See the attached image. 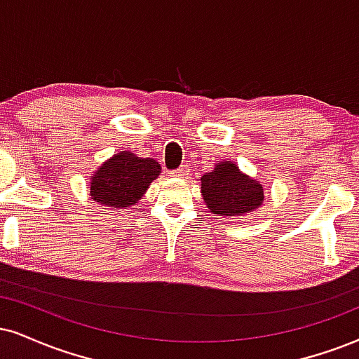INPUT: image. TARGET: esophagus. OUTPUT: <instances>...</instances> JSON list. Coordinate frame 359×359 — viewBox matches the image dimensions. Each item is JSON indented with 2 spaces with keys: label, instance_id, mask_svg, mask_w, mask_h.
I'll return each mask as SVG.
<instances>
[{
  "label": "esophagus",
  "instance_id": "obj_1",
  "mask_svg": "<svg viewBox=\"0 0 359 359\" xmlns=\"http://www.w3.org/2000/svg\"><path fill=\"white\" fill-rule=\"evenodd\" d=\"M187 171H188V166H187V165H183V166H180L178 170L172 171L171 175H175V176H183V175H187Z\"/></svg>",
  "mask_w": 359,
  "mask_h": 359
}]
</instances>
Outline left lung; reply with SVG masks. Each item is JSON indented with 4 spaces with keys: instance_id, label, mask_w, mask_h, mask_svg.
I'll use <instances>...</instances> for the list:
<instances>
[{
    "instance_id": "1",
    "label": "left lung",
    "mask_w": 359,
    "mask_h": 359,
    "mask_svg": "<svg viewBox=\"0 0 359 359\" xmlns=\"http://www.w3.org/2000/svg\"><path fill=\"white\" fill-rule=\"evenodd\" d=\"M201 193L206 208L218 216H243L263 203V187L240 171L234 163L221 161L201 176Z\"/></svg>"
}]
</instances>
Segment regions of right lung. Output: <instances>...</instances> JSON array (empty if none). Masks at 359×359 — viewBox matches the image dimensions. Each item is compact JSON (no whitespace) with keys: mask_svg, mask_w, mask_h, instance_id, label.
<instances>
[{"mask_svg":"<svg viewBox=\"0 0 359 359\" xmlns=\"http://www.w3.org/2000/svg\"><path fill=\"white\" fill-rule=\"evenodd\" d=\"M161 166L153 158L121 151L98 168L90 181L91 200L103 206L130 208L141 200Z\"/></svg>","mask_w":359,"mask_h":359,"instance_id":"add662e5","label":"right lung"}]
</instances>
